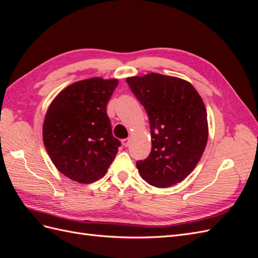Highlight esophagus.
<instances>
[{
    "label": "esophagus",
    "mask_w": 258,
    "mask_h": 258,
    "mask_svg": "<svg viewBox=\"0 0 258 258\" xmlns=\"http://www.w3.org/2000/svg\"><path fill=\"white\" fill-rule=\"evenodd\" d=\"M121 143H122V145H123L124 147H127V146L129 145V143H130V140H129V139H123L122 141H121Z\"/></svg>",
    "instance_id": "obj_1"
}]
</instances>
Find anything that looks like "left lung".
I'll use <instances>...</instances> for the list:
<instances>
[{"label":"left lung","instance_id":"left-lung-1","mask_svg":"<svg viewBox=\"0 0 258 258\" xmlns=\"http://www.w3.org/2000/svg\"><path fill=\"white\" fill-rule=\"evenodd\" d=\"M126 82L151 124L152 151L137 162L140 175L159 188L182 182L196 168L208 142L204 101L190 83L174 76L151 73Z\"/></svg>","mask_w":258,"mask_h":258}]
</instances>
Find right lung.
<instances>
[{"mask_svg":"<svg viewBox=\"0 0 258 258\" xmlns=\"http://www.w3.org/2000/svg\"><path fill=\"white\" fill-rule=\"evenodd\" d=\"M118 81L101 77L73 83L50 103L43 141L62 174L83 184L104 176L120 146L112 135L106 106Z\"/></svg>","mask_w":258,"mask_h":258,"instance_id":"1","label":"right lung"}]
</instances>
